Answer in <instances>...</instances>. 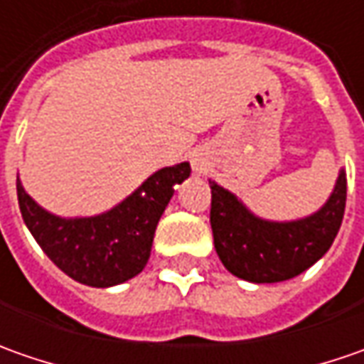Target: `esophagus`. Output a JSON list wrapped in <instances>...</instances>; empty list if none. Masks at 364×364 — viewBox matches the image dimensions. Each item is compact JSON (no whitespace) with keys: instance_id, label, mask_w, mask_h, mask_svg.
Listing matches in <instances>:
<instances>
[{"instance_id":"1","label":"esophagus","mask_w":364,"mask_h":364,"mask_svg":"<svg viewBox=\"0 0 364 364\" xmlns=\"http://www.w3.org/2000/svg\"><path fill=\"white\" fill-rule=\"evenodd\" d=\"M192 170H194V174L203 176L208 172V158L204 156V154H200V151H194L192 154Z\"/></svg>"}]
</instances>
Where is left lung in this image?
<instances>
[{
    "instance_id": "8db88e82",
    "label": "left lung",
    "mask_w": 364,
    "mask_h": 364,
    "mask_svg": "<svg viewBox=\"0 0 364 364\" xmlns=\"http://www.w3.org/2000/svg\"><path fill=\"white\" fill-rule=\"evenodd\" d=\"M208 184L217 255L232 275L251 284H277L304 273L324 257L343 225L346 204L343 168L328 200L312 215L294 220L261 218L231 190L215 180H208Z\"/></svg>"
}]
</instances>
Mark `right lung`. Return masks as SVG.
I'll return each mask as SVG.
<instances>
[{
	"label": "right lung",
	"instance_id": "add662e5",
	"mask_svg": "<svg viewBox=\"0 0 364 364\" xmlns=\"http://www.w3.org/2000/svg\"><path fill=\"white\" fill-rule=\"evenodd\" d=\"M188 176V161L166 166L119 204L92 217L50 213L26 192L18 176V203L28 231L58 269L85 286L113 287L144 272L158 220L176 184Z\"/></svg>",
	"mask_w": 364,
	"mask_h": 364
}]
</instances>
